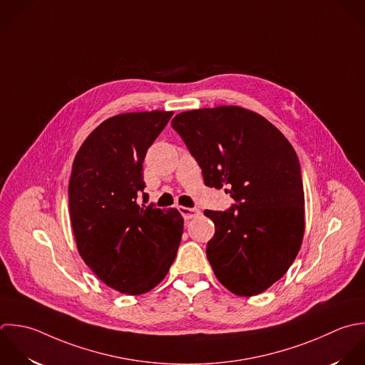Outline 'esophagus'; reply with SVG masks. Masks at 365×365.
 Here are the masks:
<instances>
[{
  "label": "esophagus",
  "mask_w": 365,
  "mask_h": 365,
  "mask_svg": "<svg viewBox=\"0 0 365 365\" xmlns=\"http://www.w3.org/2000/svg\"><path fill=\"white\" fill-rule=\"evenodd\" d=\"M179 212L183 216L185 220H190L193 217H197L200 215L199 209H192V207H185V206H179Z\"/></svg>",
  "instance_id": "34e87169"
}]
</instances>
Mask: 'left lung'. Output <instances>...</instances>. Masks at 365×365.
<instances>
[{
  "label": "left lung",
  "instance_id": "8db88e82",
  "mask_svg": "<svg viewBox=\"0 0 365 365\" xmlns=\"http://www.w3.org/2000/svg\"><path fill=\"white\" fill-rule=\"evenodd\" d=\"M172 128L202 168L205 185L237 202L226 212L205 210L215 223L206 247L217 280L252 297L280 280L304 236V190L292 143L266 118L222 105L178 113Z\"/></svg>",
  "mask_w": 365,
  "mask_h": 365
}]
</instances>
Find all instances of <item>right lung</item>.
<instances>
[{
	"label": "right lung",
	"instance_id": "right-lung-1",
	"mask_svg": "<svg viewBox=\"0 0 365 365\" xmlns=\"http://www.w3.org/2000/svg\"><path fill=\"white\" fill-rule=\"evenodd\" d=\"M172 115L150 110L108 118L72 163L69 216L78 253L98 279L128 296L148 293L166 277L183 233L178 209L138 203L145 155Z\"/></svg>",
	"mask_w": 365,
	"mask_h": 365
}]
</instances>
